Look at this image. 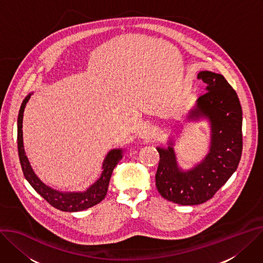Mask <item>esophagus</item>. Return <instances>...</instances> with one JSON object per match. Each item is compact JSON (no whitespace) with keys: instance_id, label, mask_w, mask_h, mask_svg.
I'll use <instances>...</instances> for the list:
<instances>
[{"instance_id":"1","label":"esophagus","mask_w":263,"mask_h":263,"mask_svg":"<svg viewBox=\"0 0 263 263\" xmlns=\"http://www.w3.org/2000/svg\"><path fill=\"white\" fill-rule=\"evenodd\" d=\"M139 138L144 139V140H150L154 136V129L151 125H146L142 127L139 132H138Z\"/></svg>"}]
</instances>
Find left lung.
Segmentation results:
<instances>
[{"mask_svg":"<svg viewBox=\"0 0 263 263\" xmlns=\"http://www.w3.org/2000/svg\"><path fill=\"white\" fill-rule=\"evenodd\" d=\"M197 78L206 84V92L187 118L203 116L210 121L209 154L194 169L184 172L178 168L172 144L168 149L157 148L156 187L164 199L182 205L211 199L236 171L242 153V109L236 91L221 74L201 71Z\"/></svg>","mask_w":263,"mask_h":263,"instance_id":"8db88e82","label":"left lung"}]
</instances>
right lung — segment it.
Masks as SVG:
<instances>
[{"instance_id": "obj_1", "label": "right lung", "mask_w": 263, "mask_h": 263, "mask_svg": "<svg viewBox=\"0 0 263 263\" xmlns=\"http://www.w3.org/2000/svg\"><path fill=\"white\" fill-rule=\"evenodd\" d=\"M29 99L30 94L23 101L17 117V150L24 176H25L31 186L47 202L50 203L58 210L64 212H79L100 203L107 194L109 181L115 165L123 158V151L121 149H115L108 153L104 160V171L101 178L93 185H91L86 192L63 193L47 186L37 178V176L32 171L23 146V113Z\"/></svg>"}]
</instances>
